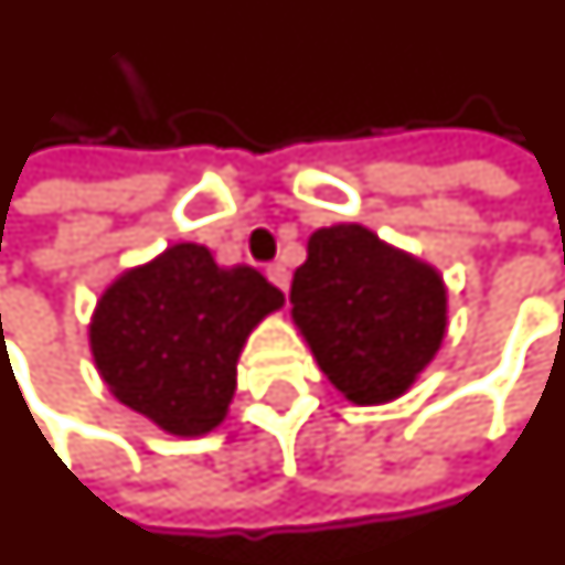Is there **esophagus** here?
<instances>
[{
  "mask_svg": "<svg viewBox=\"0 0 565 565\" xmlns=\"http://www.w3.org/2000/svg\"><path fill=\"white\" fill-rule=\"evenodd\" d=\"M266 275H269V281L275 284L278 290H284V294L290 290V271L284 269L281 263H271L269 269H266Z\"/></svg>",
  "mask_w": 565,
  "mask_h": 565,
  "instance_id": "1",
  "label": "esophagus"
}]
</instances>
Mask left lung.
<instances>
[{
	"instance_id": "left-lung-1",
	"label": "left lung",
	"mask_w": 565,
	"mask_h": 565,
	"mask_svg": "<svg viewBox=\"0 0 565 565\" xmlns=\"http://www.w3.org/2000/svg\"><path fill=\"white\" fill-rule=\"evenodd\" d=\"M290 302L323 376L351 404L401 397L447 333L440 275L358 223L311 235Z\"/></svg>"
}]
</instances>
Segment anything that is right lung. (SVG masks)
<instances>
[{
	"label": "right lung",
	"mask_w": 565,
	"mask_h": 565,
	"mask_svg": "<svg viewBox=\"0 0 565 565\" xmlns=\"http://www.w3.org/2000/svg\"><path fill=\"white\" fill-rule=\"evenodd\" d=\"M284 294L250 266H216L201 244H173L106 287L90 318V351L125 406L177 437L226 419L238 354Z\"/></svg>",
	"instance_id": "obj_1"
}]
</instances>
